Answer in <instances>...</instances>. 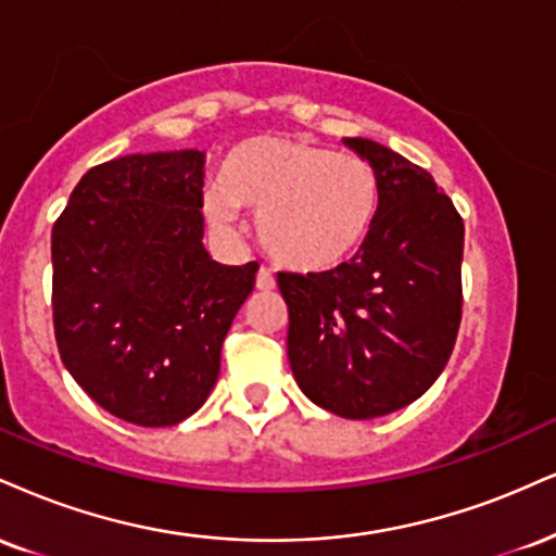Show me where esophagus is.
Returning a JSON list of instances; mask_svg holds the SVG:
<instances>
[{
    "label": "esophagus",
    "mask_w": 556,
    "mask_h": 556,
    "mask_svg": "<svg viewBox=\"0 0 556 556\" xmlns=\"http://www.w3.org/2000/svg\"><path fill=\"white\" fill-rule=\"evenodd\" d=\"M274 274L269 271V269H258V274H256V287L261 292H269V290H274Z\"/></svg>",
    "instance_id": "esophagus-1"
}]
</instances>
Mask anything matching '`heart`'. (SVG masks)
I'll use <instances>...</instances> for the list:
<instances>
[{"label": "heart", "instance_id": "b5f03b06", "mask_svg": "<svg viewBox=\"0 0 556 556\" xmlns=\"http://www.w3.org/2000/svg\"><path fill=\"white\" fill-rule=\"evenodd\" d=\"M202 210L227 227L258 214V240L295 271H329L363 249L380 212V178L365 160L305 139H253L225 157Z\"/></svg>", "mask_w": 556, "mask_h": 556}]
</instances>
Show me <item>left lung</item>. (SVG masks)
I'll use <instances>...</instances> for the list:
<instances>
[{"label": "left lung", "mask_w": 556, "mask_h": 556, "mask_svg": "<svg viewBox=\"0 0 556 556\" xmlns=\"http://www.w3.org/2000/svg\"><path fill=\"white\" fill-rule=\"evenodd\" d=\"M346 144L380 178L363 249L329 271H279L292 376L313 404L372 419L438 380L460 326L464 219L430 173L370 139Z\"/></svg>", "instance_id": "left-lung-1"}]
</instances>
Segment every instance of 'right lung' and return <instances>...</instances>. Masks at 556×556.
I'll return each mask as SVG.
<instances>
[{"label": "right lung", "instance_id": "1", "mask_svg": "<svg viewBox=\"0 0 556 556\" xmlns=\"http://www.w3.org/2000/svg\"><path fill=\"white\" fill-rule=\"evenodd\" d=\"M204 152H150L79 178L51 232L53 333L70 376L113 417L173 427L219 376L256 261L202 245Z\"/></svg>", "mask_w": 556, "mask_h": 556}]
</instances>
